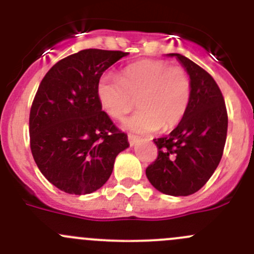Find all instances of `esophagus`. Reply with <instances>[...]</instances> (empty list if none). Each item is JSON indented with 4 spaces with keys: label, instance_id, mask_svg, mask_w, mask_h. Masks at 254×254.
<instances>
[{
    "label": "esophagus",
    "instance_id": "esophagus-1",
    "mask_svg": "<svg viewBox=\"0 0 254 254\" xmlns=\"http://www.w3.org/2000/svg\"><path fill=\"white\" fill-rule=\"evenodd\" d=\"M127 140H129V143H130V146H134L135 143H136V141H137V137L135 136V135H131V134H129V135H127Z\"/></svg>",
    "mask_w": 254,
    "mask_h": 254
}]
</instances>
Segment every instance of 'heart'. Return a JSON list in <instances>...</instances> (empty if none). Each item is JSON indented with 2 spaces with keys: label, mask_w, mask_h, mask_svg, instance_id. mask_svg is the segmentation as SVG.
Masks as SVG:
<instances>
[{
  "label": "heart",
  "mask_w": 254,
  "mask_h": 254,
  "mask_svg": "<svg viewBox=\"0 0 254 254\" xmlns=\"http://www.w3.org/2000/svg\"><path fill=\"white\" fill-rule=\"evenodd\" d=\"M191 96L190 78L182 67L165 61L143 60L123 70L122 78L107 72L97 84L102 109L113 119H123L135 107L139 112L123 125L134 132L146 134L176 127L188 111Z\"/></svg>",
  "instance_id": "obj_1"
}]
</instances>
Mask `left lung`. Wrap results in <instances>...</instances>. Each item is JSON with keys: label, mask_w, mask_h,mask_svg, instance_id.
I'll list each match as a JSON object with an SVG mask.
<instances>
[{"label": "left lung", "mask_w": 254, "mask_h": 254, "mask_svg": "<svg viewBox=\"0 0 254 254\" xmlns=\"http://www.w3.org/2000/svg\"><path fill=\"white\" fill-rule=\"evenodd\" d=\"M176 56L191 84L188 111L168 136L153 139L158 150L146 176L158 191L187 196L198 191L221 161L227 135V111L219 86L204 68L181 54Z\"/></svg>", "instance_id": "left-lung-1"}]
</instances>
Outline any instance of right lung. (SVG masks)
Here are the masks:
<instances>
[{
	"instance_id": "add662e5",
	"label": "right lung",
	"mask_w": 254,
	"mask_h": 254,
	"mask_svg": "<svg viewBox=\"0 0 254 254\" xmlns=\"http://www.w3.org/2000/svg\"><path fill=\"white\" fill-rule=\"evenodd\" d=\"M127 54L81 50L56 63L40 82L29 114L30 150L43 176L65 193L101 188L118 153L129 147L97 97L104 71Z\"/></svg>"
}]
</instances>
